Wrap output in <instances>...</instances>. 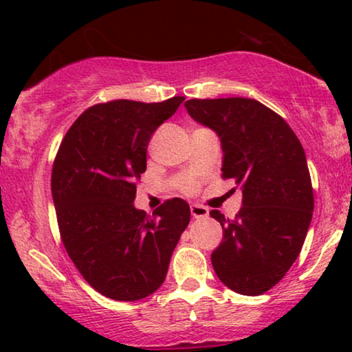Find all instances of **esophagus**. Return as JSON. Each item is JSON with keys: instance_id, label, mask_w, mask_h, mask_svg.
Here are the masks:
<instances>
[{"instance_id": "obj_1", "label": "esophagus", "mask_w": 352, "mask_h": 352, "mask_svg": "<svg viewBox=\"0 0 352 352\" xmlns=\"http://www.w3.org/2000/svg\"><path fill=\"white\" fill-rule=\"evenodd\" d=\"M190 213L194 218H206L208 216V208L204 205H190Z\"/></svg>"}]
</instances>
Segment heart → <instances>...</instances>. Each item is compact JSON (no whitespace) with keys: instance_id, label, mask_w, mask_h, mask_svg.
I'll return each instance as SVG.
<instances>
[{"instance_id":"b5f03b06","label":"heart","mask_w":352,"mask_h":352,"mask_svg":"<svg viewBox=\"0 0 352 352\" xmlns=\"http://www.w3.org/2000/svg\"><path fill=\"white\" fill-rule=\"evenodd\" d=\"M187 189H190V186H187Z\"/></svg>"}]
</instances>
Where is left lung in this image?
<instances>
[{"instance_id":"8db88e82","label":"left lung","mask_w":352,"mask_h":352,"mask_svg":"<svg viewBox=\"0 0 352 352\" xmlns=\"http://www.w3.org/2000/svg\"><path fill=\"white\" fill-rule=\"evenodd\" d=\"M184 105L218 134L223 177L242 190L234 219L210 211L223 226V242L211 253L216 276L240 295H263L295 263L309 229L314 195L305 148L280 115L254 99H190Z\"/></svg>"}]
</instances>
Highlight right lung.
Wrapping results in <instances>:
<instances>
[{
	"label": "right lung",
	"mask_w": 352,
	"mask_h": 352,
	"mask_svg": "<svg viewBox=\"0 0 352 352\" xmlns=\"http://www.w3.org/2000/svg\"><path fill=\"white\" fill-rule=\"evenodd\" d=\"M182 100L93 105L56 155L51 192L62 243L85 280L112 300H142L160 288L190 221L182 199L166 200L152 216L134 206L148 141Z\"/></svg>",
	"instance_id": "1"
}]
</instances>
